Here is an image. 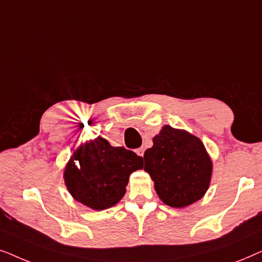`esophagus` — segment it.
Listing matches in <instances>:
<instances>
[{
	"label": "esophagus",
	"instance_id": "obj_1",
	"mask_svg": "<svg viewBox=\"0 0 262 262\" xmlns=\"http://www.w3.org/2000/svg\"><path fill=\"white\" fill-rule=\"evenodd\" d=\"M136 154H137L138 156L143 157V155H144V148H138L137 150H136Z\"/></svg>",
	"mask_w": 262,
	"mask_h": 262
}]
</instances>
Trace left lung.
Returning <instances> with one entry per match:
<instances>
[{
	"label": "left lung",
	"mask_w": 262,
	"mask_h": 262,
	"mask_svg": "<svg viewBox=\"0 0 262 262\" xmlns=\"http://www.w3.org/2000/svg\"><path fill=\"white\" fill-rule=\"evenodd\" d=\"M152 143L144 152V170L160 199L171 207H185L202 199L212 175V161L203 142L166 125Z\"/></svg>",
	"instance_id": "8db88e82"
}]
</instances>
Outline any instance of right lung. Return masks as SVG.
I'll list each match as a JSON object with an SVG mask.
<instances>
[{"instance_id": "right-lung-1", "label": "right lung", "mask_w": 262, "mask_h": 262, "mask_svg": "<svg viewBox=\"0 0 262 262\" xmlns=\"http://www.w3.org/2000/svg\"><path fill=\"white\" fill-rule=\"evenodd\" d=\"M142 168L141 156L98 137L75 150L64 169V181L75 200L101 211L120 202L130 174Z\"/></svg>"}]
</instances>
